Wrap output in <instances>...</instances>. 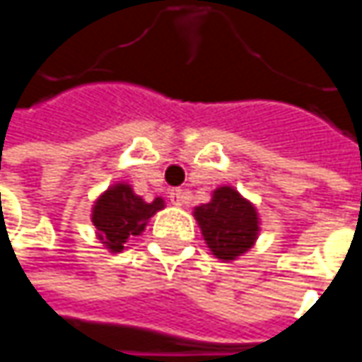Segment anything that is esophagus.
Returning <instances> with one entry per match:
<instances>
[{
	"instance_id": "34e87169",
	"label": "esophagus",
	"mask_w": 362,
	"mask_h": 362,
	"mask_svg": "<svg viewBox=\"0 0 362 362\" xmlns=\"http://www.w3.org/2000/svg\"><path fill=\"white\" fill-rule=\"evenodd\" d=\"M170 201H172L174 205L180 207V205H184V203L188 201V194H186L182 188H172V190H170Z\"/></svg>"
}]
</instances>
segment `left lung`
<instances>
[{
	"label": "left lung",
	"mask_w": 362,
	"mask_h": 362,
	"mask_svg": "<svg viewBox=\"0 0 362 362\" xmlns=\"http://www.w3.org/2000/svg\"><path fill=\"white\" fill-rule=\"evenodd\" d=\"M207 247L220 259H235L257 239V211L235 188L220 186L209 203L194 209Z\"/></svg>",
	"instance_id": "8db88e82"
}]
</instances>
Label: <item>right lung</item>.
I'll use <instances>...</instances> for the list:
<instances>
[{
	"label": "right lung",
	"instance_id": "right-lung-1",
	"mask_svg": "<svg viewBox=\"0 0 362 362\" xmlns=\"http://www.w3.org/2000/svg\"><path fill=\"white\" fill-rule=\"evenodd\" d=\"M163 207V199L153 203L142 201L127 184H117L109 188L92 209V222L98 230L100 241L110 252H121L127 239L138 237L151 216Z\"/></svg>",
	"mask_w": 362,
	"mask_h": 362
}]
</instances>
